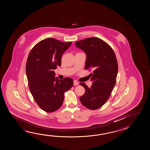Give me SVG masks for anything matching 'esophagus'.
I'll return each mask as SVG.
<instances>
[{
	"instance_id": "34e87169",
	"label": "esophagus",
	"mask_w": 150,
	"mask_h": 150,
	"mask_svg": "<svg viewBox=\"0 0 150 150\" xmlns=\"http://www.w3.org/2000/svg\"><path fill=\"white\" fill-rule=\"evenodd\" d=\"M79 82L77 81H74V85L75 86H76V85H79Z\"/></svg>"
}]
</instances>
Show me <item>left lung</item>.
<instances>
[{
  "label": "left lung",
  "instance_id": "obj_1",
  "mask_svg": "<svg viewBox=\"0 0 150 150\" xmlns=\"http://www.w3.org/2000/svg\"><path fill=\"white\" fill-rule=\"evenodd\" d=\"M75 45L86 54L85 69L93 71L89 75L93 82L90 88L80 83L85 89L80 101L87 108L97 110L106 102L115 85L118 71L115 54L108 43L96 37L76 42Z\"/></svg>",
  "mask_w": 150,
  "mask_h": 150
}]
</instances>
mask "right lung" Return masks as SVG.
Returning <instances> with one entry per match:
<instances>
[{
    "label": "right lung",
    "mask_w": 150,
    "mask_h": 150,
    "mask_svg": "<svg viewBox=\"0 0 150 150\" xmlns=\"http://www.w3.org/2000/svg\"><path fill=\"white\" fill-rule=\"evenodd\" d=\"M71 43L47 38L35 45L28 56L26 71L29 90L37 105L46 112L52 113L61 108L65 92L73 85L70 77L55 78L54 71L61 66L62 55Z\"/></svg>",
    "instance_id": "add662e5"
}]
</instances>
